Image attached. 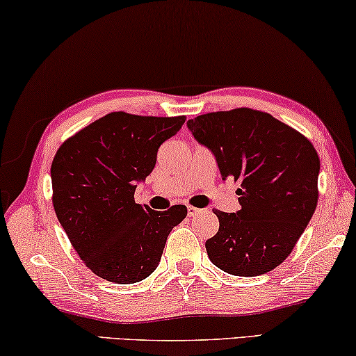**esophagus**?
<instances>
[{"mask_svg": "<svg viewBox=\"0 0 356 356\" xmlns=\"http://www.w3.org/2000/svg\"><path fill=\"white\" fill-rule=\"evenodd\" d=\"M187 212H188L190 217H193V216H196V214H200L201 209L195 208V206H187Z\"/></svg>", "mask_w": 356, "mask_h": 356, "instance_id": "esophagus-1", "label": "esophagus"}]
</instances>
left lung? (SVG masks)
Wrapping results in <instances>:
<instances>
[{
  "mask_svg": "<svg viewBox=\"0 0 356 356\" xmlns=\"http://www.w3.org/2000/svg\"><path fill=\"white\" fill-rule=\"evenodd\" d=\"M214 153L220 176L240 182L241 209L224 212L206 241L211 262L236 277H257L289 256L318 203L320 158L312 142L265 111L233 108L187 121Z\"/></svg>",
  "mask_w": 356,
  "mask_h": 356,
  "instance_id": "8db88e82",
  "label": "left lung"
}]
</instances>
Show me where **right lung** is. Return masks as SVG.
<instances>
[{
    "instance_id": "1",
    "label": "right lung",
    "mask_w": 356,
    "mask_h": 356,
    "mask_svg": "<svg viewBox=\"0 0 356 356\" xmlns=\"http://www.w3.org/2000/svg\"><path fill=\"white\" fill-rule=\"evenodd\" d=\"M185 116L126 111L95 120L63 142L51 164L52 206L78 256L97 277L118 284L145 280L160 264L187 206L153 211L137 204V182L153 171L156 152Z\"/></svg>"
}]
</instances>
